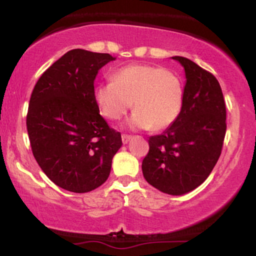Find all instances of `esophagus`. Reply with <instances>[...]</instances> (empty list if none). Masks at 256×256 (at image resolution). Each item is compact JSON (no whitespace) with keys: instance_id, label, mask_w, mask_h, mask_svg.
I'll use <instances>...</instances> for the list:
<instances>
[{"instance_id":"esophagus-1","label":"esophagus","mask_w":256,"mask_h":256,"mask_svg":"<svg viewBox=\"0 0 256 256\" xmlns=\"http://www.w3.org/2000/svg\"><path fill=\"white\" fill-rule=\"evenodd\" d=\"M131 138H132V137L128 136V134H122V143H124V144H128V143L131 140Z\"/></svg>"}]
</instances>
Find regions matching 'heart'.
Wrapping results in <instances>:
<instances>
[{
  "mask_svg": "<svg viewBox=\"0 0 256 256\" xmlns=\"http://www.w3.org/2000/svg\"><path fill=\"white\" fill-rule=\"evenodd\" d=\"M95 100L104 118L118 120L136 108L125 122L132 130H165L180 116L184 102L182 79L160 66L131 64L119 70L114 80L98 83Z\"/></svg>",
  "mask_w": 256,
  "mask_h": 256,
  "instance_id": "b5f03b06",
  "label": "heart"
}]
</instances>
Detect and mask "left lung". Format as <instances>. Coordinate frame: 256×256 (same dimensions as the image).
<instances>
[{"instance_id": "1", "label": "left lung", "mask_w": 256, "mask_h": 256, "mask_svg": "<svg viewBox=\"0 0 256 256\" xmlns=\"http://www.w3.org/2000/svg\"><path fill=\"white\" fill-rule=\"evenodd\" d=\"M172 58L185 72L183 108L174 124L149 138L142 171L161 192L179 196L200 186L216 166L226 132V107L212 73L186 58Z\"/></svg>"}]
</instances>
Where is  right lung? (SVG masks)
Returning a JSON list of instances; mask_svg holds the SVG:
<instances>
[{
    "mask_svg": "<svg viewBox=\"0 0 256 256\" xmlns=\"http://www.w3.org/2000/svg\"><path fill=\"white\" fill-rule=\"evenodd\" d=\"M116 60L110 54L73 49L46 70L34 85L26 126L32 152L54 184L89 192L110 177L122 136L100 116L95 82Z\"/></svg>",
    "mask_w": 256,
    "mask_h": 256,
    "instance_id": "1",
    "label": "right lung"
}]
</instances>
